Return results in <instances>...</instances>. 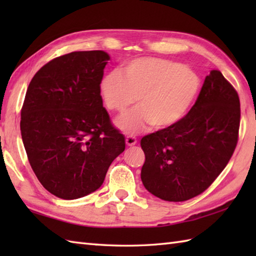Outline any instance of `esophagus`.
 I'll use <instances>...</instances> for the list:
<instances>
[{
  "label": "esophagus",
  "mask_w": 256,
  "mask_h": 256,
  "mask_svg": "<svg viewBox=\"0 0 256 256\" xmlns=\"http://www.w3.org/2000/svg\"><path fill=\"white\" fill-rule=\"evenodd\" d=\"M125 142H126V145L133 146L138 143V138L135 136H132V135H128V136L125 138Z\"/></svg>",
  "instance_id": "obj_1"
}]
</instances>
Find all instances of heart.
I'll return each mask as SVG.
<instances>
[{
	"label": "heart",
	"mask_w": 256,
	"mask_h": 256,
	"mask_svg": "<svg viewBox=\"0 0 256 256\" xmlns=\"http://www.w3.org/2000/svg\"><path fill=\"white\" fill-rule=\"evenodd\" d=\"M200 81L197 74L162 58L133 59L101 82V94L108 110L123 114L138 98L140 108L120 118L118 126L135 134L150 125L165 128L177 123L194 99Z\"/></svg>",
	"instance_id": "b5f03b06"
}]
</instances>
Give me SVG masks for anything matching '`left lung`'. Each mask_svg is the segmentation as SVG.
Returning <instances> with one entry per match:
<instances>
[{"label":"left lung","instance_id":"obj_1","mask_svg":"<svg viewBox=\"0 0 256 256\" xmlns=\"http://www.w3.org/2000/svg\"><path fill=\"white\" fill-rule=\"evenodd\" d=\"M240 99L219 70H211L190 111L170 126L140 140V172L150 194L184 201L202 194L224 170L240 128Z\"/></svg>","mask_w":256,"mask_h":256}]
</instances>
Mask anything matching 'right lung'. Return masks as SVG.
<instances>
[{
  "label": "right lung",
  "mask_w": 256,
  "mask_h": 256,
  "mask_svg": "<svg viewBox=\"0 0 256 256\" xmlns=\"http://www.w3.org/2000/svg\"><path fill=\"white\" fill-rule=\"evenodd\" d=\"M108 55L72 52L54 58L30 80L20 133L32 170L62 199L96 192L125 150L123 134L103 108L101 81Z\"/></svg>",
  "instance_id": "1"
}]
</instances>
